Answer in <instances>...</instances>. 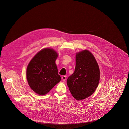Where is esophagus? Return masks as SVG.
I'll return each instance as SVG.
<instances>
[{"label": "esophagus", "mask_w": 129, "mask_h": 129, "mask_svg": "<svg viewBox=\"0 0 129 129\" xmlns=\"http://www.w3.org/2000/svg\"><path fill=\"white\" fill-rule=\"evenodd\" d=\"M62 80L65 81L66 80V76H63L62 77Z\"/></svg>", "instance_id": "esophagus-1"}]
</instances>
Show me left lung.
<instances>
[{"label": "left lung", "mask_w": 129, "mask_h": 129, "mask_svg": "<svg viewBox=\"0 0 129 129\" xmlns=\"http://www.w3.org/2000/svg\"><path fill=\"white\" fill-rule=\"evenodd\" d=\"M100 75L98 64L89 51L84 50L76 54L74 72L67 80L73 96L79 101L91 96L98 86Z\"/></svg>", "instance_id": "1"}]
</instances>
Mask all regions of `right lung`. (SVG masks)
Returning a JSON list of instances; mask_svg holds the SVG:
<instances>
[{
	"mask_svg": "<svg viewBox=\"0 0 129 129\" xmlns=\"http://www.w3.org/2000/svg\"><path fill=\"white\" fill-rule=\"evenodd\" d=\"M58 55L53 49L45 48L31 59L26 69V78L31 88L43 95L61 80L55 64Z\"/></svg>",
	"mask_w": 129,
	"mask_h": 129,
	"instance_id": "obj_1",
	"label": "right lung"
}]
</instances>
